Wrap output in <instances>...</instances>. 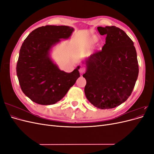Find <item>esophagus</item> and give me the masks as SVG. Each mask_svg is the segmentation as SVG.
<instances>
[{"mask_svg":"<svg viewBox=\"0 0 154 154\" xmlns=\"http://www.w3.org/2000/svg\"><path fill=\"white\" fill-rule=\"evenodd\" d=\"M85 70H86V69H85V67L84 66H81L80 69H79V71H80V73L82 74V73H83V72L85 71Z\"/></svg>","mask_w":154,"mask_h":154,"instance_id":"1","label":"esophagus"}]
</instances>
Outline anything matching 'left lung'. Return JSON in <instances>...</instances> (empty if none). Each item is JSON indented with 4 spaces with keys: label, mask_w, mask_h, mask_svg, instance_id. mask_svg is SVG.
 <instances>
[{
    "label": "left lung",
    "mask_w": 154,
    "mask_h": 154,
    "mask_svg": "<svg viewBox=\"0 0 154 154\" xmlns=\"http://www.w3.org/2000/svg\"><path fill=\"white\" fill-rule=\"evenodd\" d=\"M97 30L106 36V41L101 51L86 60L85 94L97 108L113 109L132 94L139 74L137 53L132 40L119 27H97Z\"/></svg>",
    "instance_id": "8db88e82"
}]
</instances>
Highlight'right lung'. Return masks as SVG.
I'll return each instance as SVG.
<instances>
[{"mask_svg":"<svg viewBox=\"0 0 154 154\" xmlns=\"http://www.w3.org/2000/svg\"><path fill=\"white\" fill-rule=\"evenodd\" d=\"M74 29L66 26L38 27L23 42L17 64V75L22 92L40 105L61 100L80 76L77 67L71 72L61 71L49 57V51L60 39H67Z\"/></svg>","mask_w":154,"mask_h":154,"instance_id":"right-lung-1","label":"right lung"}]
</instances>
